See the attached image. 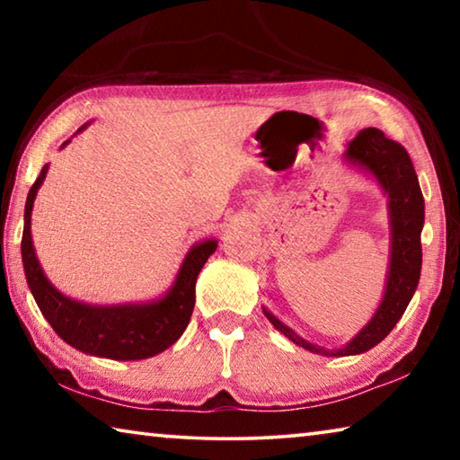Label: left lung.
Instances as JSON below:
<instances>
[{"instance_id": "left-lung-1", "label": "left lung", "mask_w": 460, "mask_h": 460, "mask_svg": "<svg viewBox=\"0 0 460 460\" xmlns=\"http://www.w3.org/2000/svg\"><path fill=\"white\" fill-rule=\"evenodd\" d=\"M345 160L376 176L389 199L392 258H389L384 300L371 321L355 334L353 341H349L342 349H332V351L298 337L290 326L279 323L274 314L263 308L268 321L296 345L329 357L359 355L384 341L402 318L403 310L408 308L418 288L420 270H422L420 233L424 227V197L408 152L398 142L385 137L384 131L367 128L361 129L353 142H349Z\"/></svg>"}]
</instances>
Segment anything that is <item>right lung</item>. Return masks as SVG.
Instances as JSON below:
<instances>
[{
  "mask_svg": "<svg viewBox=\"0 0 460 460\" xmlns=\"http://www.w3.org/2000/svg\"><path fill=\"white\" fill-rule=\"evenodd\" d=\"M84 128L87 126H83L79 131ZM68 142L71 139H66L62 147ZM46 172H49V164L42 168L26 199L22 261H24L26 279L36 305L46 321L50 323L54 332L83 353L118 361L147 359V357H154L172 347L189 326L199 271L211 258V253H215L217 239H207L192 245L164 298L146 302V305L119 306H95L76 302L60 294L49 282L40 263H38L32 245L30 219H32L36 192L44 182Z\"/></svg>",
  "mask_w": 460,
  "mask_h": 460,
  "instance_id": "add662e5",
  "label": "right lung"
}]
</instances>
